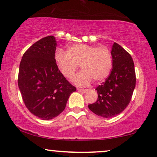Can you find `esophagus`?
<instances>
[{
  "label": "esophagus",
  "instance_id": "34e87169",
  "mask_svg": "<svg viewBox=\"0 0 157 157\" xmlns=\"http://www.w3.org/2000/svg\"><path fill=\"white\" fill-rule=\"evenodd\" d=\"M77 91L78 92H80V93H82V94H85L87 92V90H85V89H77Z\"/></svg>",
  "mask_w": 157,
  "mask_h": 157
}]
</instances>
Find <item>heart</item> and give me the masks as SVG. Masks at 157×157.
I'll return each instance as SVG.
<instances>
[{
    "label": "heart",
    "instance_id": "b5f03b06",
    "mask_svg": "<svg viewBox=\"0 0 157 157\" xmlns=\"http://www.w3.org/2000/svg\"><path fill=\"white\" fill-rule=\"evenodd\" d=\"M55 61L58 69L66 78H71L79 66L82 71L73 79L78 86H86L92 79L101 82L109 76L112 68V55L106 47L84 44L70 45L67 52L57 50Z\"/></svg>",
    "mask_w": 157,
    "mask_h": 157
}]
</instances>
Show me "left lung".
I'll return each mask as SVG.
<instances>
[{"label":"left lung","instance_id":"obj_1","mask_svg":"<svg viewBox=\"0 0 157 157\" xmlns=\"http://www.w3.org/2000/svg\"><path fill=\"white\" fill-rule=\"evenodd\" d=\"M112 70L106 81L96 88L98 99L89 105L95 114L104 118L115 117L129 104L136 86L134 63L131 55L117 43L111 48Z\"/></svg>","mask_w":157,"mask_h":157}]
</instances>
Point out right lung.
Segmentation results:
<instances>
[{"mask_svg": "<svg viewBox=\"0 0 157 157\" xmlns=\"http://www.w3.org/2000/svg\"><path fill=\"white\" fill-rule=\"evenodd\" d=\"M56 46L54 36L41 38L25 51L19 66L18 83L25 106L43 120L59 116L76 90L58 69Z\"/></svg>", "mask_w": 157, "mask_h": 157, "instance_id": "right-lung-1", "label": "right lung"}]
</instances>
